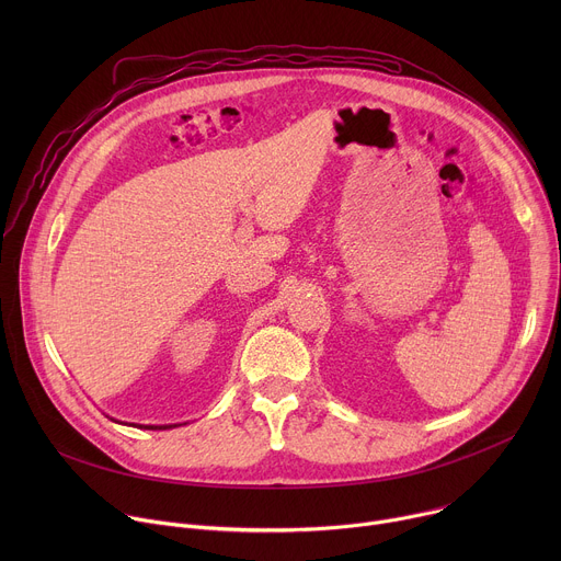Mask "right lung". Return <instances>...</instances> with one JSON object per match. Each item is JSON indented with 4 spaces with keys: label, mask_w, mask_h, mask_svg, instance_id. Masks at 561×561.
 I'll return each mask as SVG.
<instances>
[{
    "label": "right lung",
    "mask_w": 561,
    "mask_h": 561,
    "mask_svg": "<svg viewBox=\"0 0 561 561\" xmlns=\"http://www.w3.org/2000/svg\"><path fill=\"white\" fill-rule=\"evenodd\" d=\"M178 426V424H175ZM141 428V426H139ZM144 428H148V431H164V428H173V426H144Z\"/></svg>",
    "instance_id": "obj_1"
}]
</instances>
